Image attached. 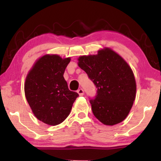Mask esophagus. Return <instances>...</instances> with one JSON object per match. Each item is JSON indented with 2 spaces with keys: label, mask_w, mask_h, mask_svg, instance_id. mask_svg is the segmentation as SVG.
<instances>
[{
  "label": "esophagus",
  "mask_w": 161,
  "mask_h": 161,
  "mask_svg": "<svg viewBox=\"0 0 161 161\" xmlns=\"http://www.w3.org/2000/svg\"><path fill=\"white\" fill-rule=\"evenodd\" d=\"M77 93L79 94L80 96H83L84 94V92L82 89H78V90H77Z\"/></svg>",
  "instance_id": "esophagus-1"
}]
</instances>
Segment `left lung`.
I'll return each mask as SVG.
<instances>
[{"mask_svg":"<svg viewBox=\"0 0 161 161\" xmlns=\"http://www.w3.org/2000/svg\"><path fill=\"white\" fill-rule=\"evenodd\" d=\"M78 65L97 89L89 98L96 118L105 125L123 121L136 98L135 77L124 59L111 49L99 50L97 55L81 56Z\"/></svg>","mask_w":161,"mask_h":161,"instance_id":"left-lung-1","label":"left lung"}]
</instances>
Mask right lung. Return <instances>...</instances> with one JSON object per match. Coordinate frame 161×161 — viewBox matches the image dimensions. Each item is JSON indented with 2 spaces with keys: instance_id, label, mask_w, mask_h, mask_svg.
I'll list each match as a JSON object with an SVG mask.
<instances>
[{
  "instance_id": "add662e5",
  "label": "right lung",
  "mask_w": 161,
  "mask_h": 161,
  "mask_svg": "<svg viewBox=\"0 0 161 161\" xmlns=\"http://www.w3.org/2000/svg\"><path fill=\"white\" fill-rule=\"evenodd\" d=\"M70 58L47 54L36 62L27 76L26 99L34 115L43 123L55 126L69 116L79 94L70 91L63 75Z\"/></svg>"
}]
</instances>
